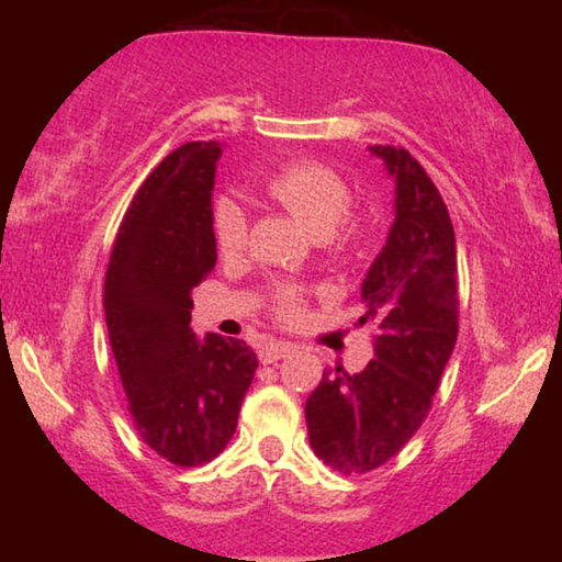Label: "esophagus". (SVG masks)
Listing matches in <instances>:
<instances>
[{"mask_svg": "<svg viewBox=\"0 0 562 562\" xmlns=\"http://www.w3.org/2000/svg\"><path fill=\"white\" fill-rule=\"evenodd\" d=\"M294 347L290 341H268V345L260 347V361L262 364H272V361L284 359Z\"/></svg>", "mask_w": 562, "mask_h": 562, "instance_id": "1", "label": "esophagus"}]
</instances>
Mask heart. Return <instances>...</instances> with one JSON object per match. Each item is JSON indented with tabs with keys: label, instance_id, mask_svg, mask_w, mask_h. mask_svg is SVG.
Wrapping results in <instances>:
<instances>
[{
	"label": "heart",
	"instance_id": "heart-1",
	"mask_svg": "<svg viewBox=\"0 0 562 562\" xmlns=\"http://www.w3.org/2000/svg\"><path fill=\"white\" fill-rule=\"evenodd\" d=\"M262 193L282 205L292 217L319 235L331 250H351L361 243V223L351 217V190L337 170L317 160H294L280 166L262 178ZM213 237L221 255H235L243 250L247 237V217L240 205L221 201L213 207ZM302 292L292 284H282L272 297L274 317L290 322L300 315Z\"/></svg>",
	"mask_w": 562,
	"mask_h": 562
}]
</instances>
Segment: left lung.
<instances>
[{"instance_id": "1", "label": "left lung", "mask_w": 562, "mask_h": 562, "mask_svg": "<svg viewBox=\"0 0 562 562\" xmlns=\"http://www.w3.org/2000/svg\"><path fill=\"white\" fill-rule=\"evenodd\" d=\"M396 180L394 225L361 282L374 359L359 374L325 369L304 404L310 446L339 473H367L404 449L431 408L459 337L456 235L422 164L396 146H369Z\"/></svg>"}]
</instances>
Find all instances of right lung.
I'll return each instance as SVG.
<instances>
[{"mask_svg": "<svg viewBox=\"0 0 562 562\" xmlns=\"http://www.w3.org/2000/svg\"><path fill=\"white\" fill-rule=\"evenodd\" d=\"M215 140H190L133 195L103 284L113 357L133 426L176 465L213 461L233 439L258 357L243 339L190 329V292L213 272Z\"/></svg>", "mask_w": 562, "mask_h": 562, "instance_id": "add662e5", "label": "right lung"}]
</instances>
